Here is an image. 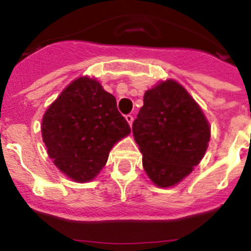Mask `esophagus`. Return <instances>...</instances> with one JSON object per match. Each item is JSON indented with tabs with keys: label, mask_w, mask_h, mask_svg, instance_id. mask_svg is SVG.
<instances>
[{
	"label": "esophagus",
	"mask_w": 251,
	"mask_h": 251,
	"mask_svg": "<svg viewBox=\"0 0 251 251\" xmlns=\"http://www.w3.org/2000/svg\"><path fill=\"white\" fill-rule=\"evenodd\" d=\"M125 119H126V121H127V123H128V125H130V126L132 125V123H133V115H131V114L126 115Z\"/></svg>",
	"instance_id": "1"
}]
</instances>
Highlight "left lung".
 <instances>
[{"instance_id": "1", "label": "left lung", "mask_w": 251, "mask_h": 251, "mask_svg": "<svg viewBox=\"0 0 251 251\" xmlns=\"http://www.w3.org/2000/svg\"><path fill=\"white\" fill-rule=\"evenodd\" d=\"M132 133L149 178L167 188L179 183L204 157L210 126L188 91L167 79L145 93Z\"/></svg>"}]
</instances>
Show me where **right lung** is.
Wrapping results in <instances>:
<instances>
[{
  "instance_id": "obj_1",
  "label": "right lung",
  "mask_w": 251,
  "mask_h": 251,
  "mask_svg": "<svg viewBox=\"0 0 251 251\" xmlns=\"http://www.w3.org/2000/svg\"><path fill=\"white\" fill-rule=\"evenodd\" d=\"M131 132L116 99L95 78L73 80L49 105L42 137L58 170L79 183L100 173L116 142Z\"/></svg>"
}]
</instances>
